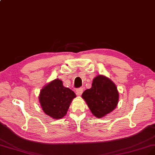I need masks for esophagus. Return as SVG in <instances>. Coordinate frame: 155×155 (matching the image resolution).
Masks as SVG:
<instances>
[{"instance_id":"esophagus-1","label":"esophagus","mask_w":155,"mask_h":155,"mask_svg":"<svg viewBox=\"0 0 155 155\" xmlns=\"http://www.w3.org/2000/svg\"><path fill=\"white\" fill-rule=\"evenodd\" d=\"M76 91L77 95H81L82 93H83V88L82 87L78 88H77V89L76 90Z\"/></svg>"}]
</instances>
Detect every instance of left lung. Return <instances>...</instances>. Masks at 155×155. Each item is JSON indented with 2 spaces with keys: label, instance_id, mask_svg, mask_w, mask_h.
I'll list each match as a JSON object with an SVG mask.
<instances>
[{
  "label": "left lung",
  "instance_id": "obj_1",
  "mask_svg": "<svg viewBox=\"0 0 155 155\" xmlns=\"http://www.w3.org/2000/svg\"><path fill=\"white\" fill-rule=\"evenodd\" d=\"M119 92L115 83L103 75L96 76L92 87L82 94L94 116L101 118L113 111L118 104Z\"/></svg>",
  "mask_w": 155,
  "mask_h": 155
}]
</instances>
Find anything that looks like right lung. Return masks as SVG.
Returning <instances> with one entry per match:
<instances>
[{
    "label": "right lung",
    "instance_id": "add662e5",
    "mask_svg": "<svg viewBox=\"0 0 155 155\" xmlns=\"http://www.w3.org/2000/svg\"><path fill=\"white\" fill-rule=\"evenodd\" d=\"M76 97L72 90L63 86L62 81L56 79L41 89L38 98L44 113L58 119L67 114L72 99Z\"/></svg>",
    "mask_w": 155,
    "mask_h": 155
}]
</instances>
